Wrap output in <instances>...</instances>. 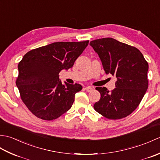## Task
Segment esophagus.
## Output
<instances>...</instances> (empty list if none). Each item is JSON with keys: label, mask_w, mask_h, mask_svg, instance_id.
<instances>
[{"label": "esophagus", "mask_w": 160, "mask_h": 160, "mask_svg": "<svg viewBox=\"0 0 160 160\" xmlns=\"http://www.w3.org/2000/svg\"><path fill=\"white\" fill-rule=\"evenodd\" d=\"M84 89H85L87 91V92H90V91L93 90V88L91 87H87L84 88Z\"/></svg>", "instance_id": "1"}]
</instances>
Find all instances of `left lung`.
I'll return each instance as SVG.
<instances>
[{
  "label": "left lung",
  "mask_w": 160,
  "mask_h": 160,
  "mask_svg": "<svg viewBox=\"0 0 160 160\" xmlns=\"http://www.w3.org/2000/svg\"><path fill=\"white\" fill-rule=\"evenodd\" d=\"M93 47L102 63L105 73L117 78L115 89L96 87L100 100L94 109L110 120H119L132 113L139 106L148 89V64L135 47L112 38L92 40Z\"/></svg>",
  "instance_id": "8db88e82"
}]
</instances>
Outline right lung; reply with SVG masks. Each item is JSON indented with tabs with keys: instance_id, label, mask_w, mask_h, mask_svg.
I'll use <instances>...</instances> for the list:
<instances>
[{
	"instance_id": "1",
	"label": "right lung",
	"mask_w": 160,
	"mask_h": 160,
	"mask_svg": "<svg viewBox=\"0 0 160 160\" xmlns=\"http://www.w3.org/2000/svg\"><path fill=\"white\" fill-rule=\"evenodd\" d=\"M88 44L89 40L53 42L29 51L20 61L16 86L22 101L37 118L53 120L70 109L82 87L64 85L59 73L73 67Z\"/></svg>"
}]
</instances>
